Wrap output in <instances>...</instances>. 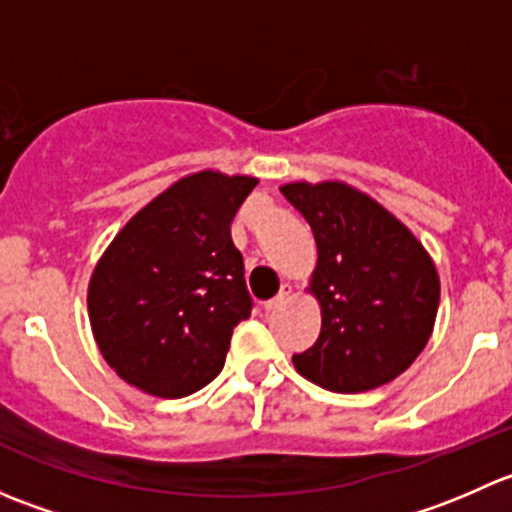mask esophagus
I'll use <instances>...</instances> for the list:
<instances>
[{
  "label": "esophagus",
  "instance_id": "obj_1",
  "mask_svg": "<svg viewBox=\"0 0 512 512\" xmlns=\"http://www.w3.org/2000/svg\"><path fill=\"white\" fill-rule=\"evenodd\" d=\"M289 297H292V287H289V285H282L280 294H277V297L267 299V302H265V309H267V312H272V309H277V307H280V304H285Z\"/></svg>",
  "mask_w": 512,
  "mask_h": 512
}]
</instances>
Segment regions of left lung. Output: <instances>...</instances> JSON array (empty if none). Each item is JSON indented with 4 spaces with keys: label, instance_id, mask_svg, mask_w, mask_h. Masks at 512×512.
Returning a JSON list of instances; mask_svg holds the SVG:
<instances>
[{
    "label": "left lung",
    "instance_id": "left-lung-1",
    "mask_svg": "<svg viewBox=\"0 0 512 512\" xmlns=\"http://www.w3.org/2000/svg\"><path fill=\"white\" fill-rule=\"evenodd\" d=\"M282 195L317 242L309 292L322 332L294 369L322 389L359 394L404 374L426 347L441 282L404 223L347 183H287Z\"/></svg>",
    "mask_w": 512,
    "mask_h": 512
}]
</instances>
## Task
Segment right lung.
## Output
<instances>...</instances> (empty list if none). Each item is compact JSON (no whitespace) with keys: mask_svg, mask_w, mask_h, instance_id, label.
Here are the masks:
<instances>
[{"mask_svg":"<svg viewBox=\"0 0 512 512\" xmlns=\"http://www.w3.org/2000/svg\"><path fill=\"white\" fill-rule=\"evenodd\" d=\"M255 185L250 175L200 170L113 237L91 275L89 319L123 381L183 399L223 371L232 329L252 312L230 223Z\"/></svg>","mask_w":512,"mask_h":512,"instance_id":"right-lung-1","label":"right lung"}]
</instances>
